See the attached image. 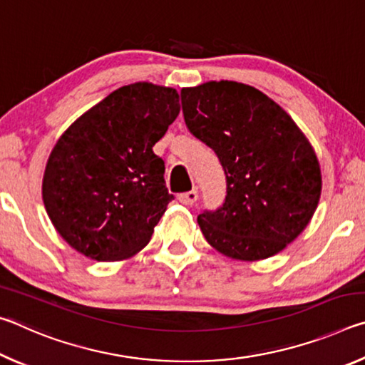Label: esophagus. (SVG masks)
<instances>
[{
    "label": "esophagus",
    "mask_w": 365,
    "mask_h": 365,
    "mask_svg": "<svg viewBox=\"0 0 365 365\" xmlns=\"http://www.w3.org/2000/svg\"><path fill=\"white\" fill-rule=\"evenodd\" d=\"M197 200V191L196 190H191L187 191V193H180L178 195V201L182 202L185 206H193Z\"/></svg>",
    "instance_id": "1"
}]
</instances>
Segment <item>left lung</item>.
<instances>
[{
  "label": "left lung",
  "mask_w": 365,
  "mask_h": 365,
  "mask_svg": "<svg viewBox=\"0 0 365 365\" xmlns=\"http://www.w3.org/2000/svg\"><path fill=\"white\" fill-rule=\"evenodd\" d=\"M188 130L217 154L227 196L197 215L207 243L240 261L280 252L316 212L322 175L304 133L255 86L220 80L182 88Z\"/></svg>",
  "instance_id": "1"
}]
</instances>
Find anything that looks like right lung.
Here are the masks:
<instances>
[{"label":"right lung","instance_id":"right-lung-1","mask_svg":"<svg viewBox=\"0 0 365 365\" xmlns=\"http://www.w3.org/2000/svg\"><path fill=\"white\" fill-rule=\"evenodd\" d=\"M180 113L175 88L120 86L61 135L43 175L54 228L95 261H122L150 243L174 195L153 146Z\"/></svg>","mask_w":365,"mask_h":365}]
</instances>
